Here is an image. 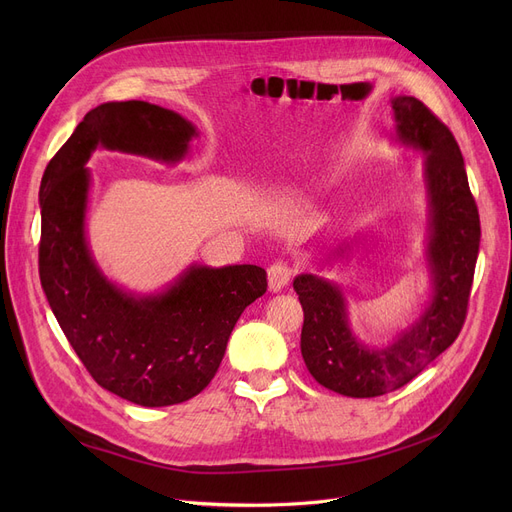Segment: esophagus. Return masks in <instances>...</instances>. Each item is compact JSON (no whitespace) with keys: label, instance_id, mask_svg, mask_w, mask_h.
Wrapping results in <instances>:
<instances>
[{"label":"esophagus","instance_id":"1","mask_svg":"<svg viewBox=\"0 0 512 512\" xmlns=\"http://www.w3.org/2000/svg\"><path fill=\"white\" fill-rule=\"evenodd\" d=\"M290 276H292V270L288 263H274L270 270H267V288H270V292H280L288 286L290 282Z\"/></svg>","mask_w":512,"mask_h":512}]
</instances>
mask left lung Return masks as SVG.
<instances>
[{
  "label": "left lung",
  "mask_w": 512,
  "mask_h": 512,
  "mask_svg": "<svg viewBox=\"0 0 512 512\" xmlns=\"http://www.w3.org/2000/svg\"><path fill=\"white\" fill-rule=\"evenodd\" d=\"M390 107V139L423 155L425 305L388 344L375 346L355 334L344 286L319 274H299L292 282L305 311L301 355L309 373L317 384L351 398L382 396L409 384L456 340L479 253V213L452 132L411 95L392 97ZM357 245L359 236L340 240L326 263L348 259Z\"/></svg>",
  "instance_id": "obj_1"
}]
</instances>
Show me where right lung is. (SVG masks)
I'll return each mask as SVG.
<instances>
[{"mask_svg":"<svg viewBox=\"0 0 512 512\" xmlns=\"http://www.w3.org/2000/svg\"><path fill=\"white\" fill-rule=\"evenodd\" d=\"M199 130L147 101H107L91 110L41 180L39 276L62 332L93 380L141 407L197 396L218 371L240 313L267 290L259 265L191 263L155 292L107 278L87 236L95 149L180 164Z\"/></svg>","mask_w":512,"mask_h":512,"instance_id":"1","label":"right lung"}]
</instances>
